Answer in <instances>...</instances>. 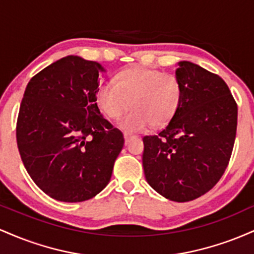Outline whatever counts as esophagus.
Listing matches in <instances>:
<instances>
[{
  "label": "esophagus",
  "mask_w": 254,
  "mask_h": 254,
  "mask_svg": "<svg viewBox=\"0 0 254 254\" xmlns=\"http://www.w3.org/2000/svg\"><path fill=\"white\" fill-rule=\"evenodd\" d=\"M132 135H129V133H124V141H125V144H127L130 142V139L132 138Z\"/></svg>",
  "instance_id": "obj_1"
}]
</instances>
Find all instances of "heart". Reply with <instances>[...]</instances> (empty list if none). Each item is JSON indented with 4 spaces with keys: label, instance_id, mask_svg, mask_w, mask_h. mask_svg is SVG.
<instances>
[{
    "label": "heart",
    "instance_id": "1",
    "mask_svg": "<svg viewBox=\"0 0 254 254\" xmlns=\"http://www.w3.org/2000/svg\"><path fill=\"white\" fill-rule=\"evenodd\" d=\"M183 84L174 75L156 69L131 66L118 74L117 81L99 84L95 103L107 118L118 119L133 110L118 123L127 132L143 131L150 127L170 123L183 99Z\"/></svg>",
    "mask_w": 254,
    "mask_h": 254
}]
</instances>
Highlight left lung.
I'll use <instances>...</instances> for the list:
<instances>
[{"label":"left lung","mask_w":254,"mask_h":254,"mask_svg":"<svg viewBox=\"0 0 254 254\" xmlns=\"http://www.w3.org/2000/svg\"><path fill=\"white\" fill-rule=\"evenodd\" d=\"M178 64L182 103L159 135L143 137L142 162L145 179L157 193L189 202L211 190L226 171L238 106L218 75L188 61Z\"/></svg>","instance_id":"left-lung-1"}]
</instances>
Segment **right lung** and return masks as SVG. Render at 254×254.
<instances>
[{
  "instance_id": "1",
  "label": "right lung",
  "mask_w": 254,
  "mask_h": 254,
  "mask_svg": "<svg viewBox=\"0 0 254 254\" xmlns=\"http://www.w3.org/2000/svg\"><path fill=\"white\" fill-rule=\"evenodd\" d=\"M100 71L98 62L61 58L31 78L20 105L16 141L26 171L61 202H83L103 191L123 149V133L95 103Z\"/></svg>"
}]
</instances>
